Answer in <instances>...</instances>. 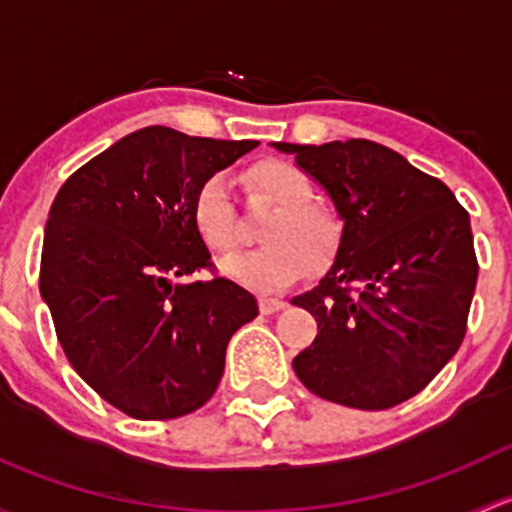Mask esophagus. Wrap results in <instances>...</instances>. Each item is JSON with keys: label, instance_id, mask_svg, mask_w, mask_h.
I'll return each instance as SVG.
<instances>
[{"label": "esophagus", "instance_id": "esophagus-1", "mask_svg": "<svg viewBox=\"0 0 512 512\" xmlns=\"http://www.w3.org/2000/svg\"><path fill=\"white\" fill-rule=\"evenodd\" d=\"M280 309H285V302L277 297H260V312L262 314H275L280 312Z\"/></svg>", "mask_w": 512, "mask_h": 512}]
</instances>
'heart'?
Here are the masks:
<instances>
[{
	"label": "heart",
	"instance_id": "1",
	"mask_svg": "<svg viewBox=\"0 0 512 512\" xmlns=\"http://www.w3.org/2000/svg\"><path fill=\"white\" fill-rule=\"evenodd\" d=\"M242 180L255 198L275 210L262 223L260 237L265 245L220 262L227 277L245 287L272 292L297 280L307 267L319 272L332 265L342 247V220L324 205L312 203V180L302 168L280 158H265L252 163ZM193 223L215 252H230L237 245L235 210L220 175L205 180L195 193Z\"/></svg>",
	"mask_w": 512,
	"mask_h": 512
}]
</instances>
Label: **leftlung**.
I'll return each mask as SVG.
<instances>
[{"mask_svg": "<svg viewBox=\"0 0 512 512\" xmlns=\"http://www.w3.org/2000/svg\"><path fill=\"white\" fill-rule=\"evenodd\" d=\"M272 146L327 190L344 223L327 275L292 297L317 319L294 374L334 404L391 409L461 347L478 280L471 218L448 185L381 143Z\"/></svg>", "mask_w": 512, "mask_h": 512, "instance_id": "8db88e82", "label": "left lung"}]
</instances>
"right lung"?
Masks as SVG:
<instances>
[{
    "mask_svg": "<svg viewBox=\"0 0 512 512\" xmlns=\"http://www.w3.org/2000/svg\"><path fill=\"white\" fill-rule=\"evenodd\" d=\"M257 141H215L148 126L81 165L56 193L39 292L76 374L141 421L200 409L225 349L257 317V299L210 265L193 198Z\"/></svg>",
    "mask_w": 512,
    "mask_h": 512,
    "instance_id": "add662e5",
    "label": "right lung"
}]
</instances>
